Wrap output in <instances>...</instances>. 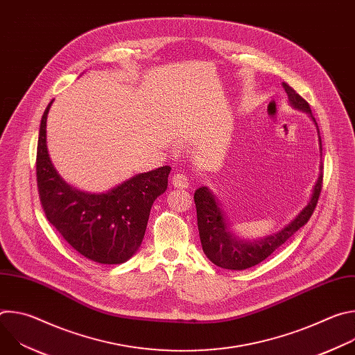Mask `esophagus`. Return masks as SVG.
<instances>
[{
	"instance_id": "esophagus-1",
	"label": "esophagus",
	"mask_w": 355,
	"mask_h": 355,
	"mask_svg": "<svg viewBox=\"0 0 355 355\" xmlns=\"http://www.w3.org/2000/svg\"><path fill=\"white\" fill-rule=\"evenodd\" d=\"M173 185L175 188H188L189 187V177L184 173H177L173 175Z\"/></svg>"
}]
</instances>
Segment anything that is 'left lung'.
Here are the masks:
<instances>
[{
	"label": "left lung",
	"mask_w": 355,
	"mask_h": 355,
	"mask_svg": "<svg viewBox=\"0 0 355 355\" xmlns=\"http://www.w3.org/2000/svg\"><path fill=\"white\" fill-rule=\"evenodd\" d=\"M282 85L288 94L289 103L295 108L306 111L312 115L308 101L303 99L289 84L282 83ZM322 185L323 166H320V174L313 188V193L308 207L303 208L302 212L281 232L256 241L237 240L229 232L223 212L219 208L218 202L215 200L211 191L207 187L198 188L193 193V200L196 207L198 230L202 243V250H204L207 257L220 268L245 270L260 264L268 256H271L277 248H279L286 240H289L303 225L308 223L318 205Z\"/></svg>",
	"instance_id": "8db88e82"
}]
</instances>
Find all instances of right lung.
I'll list each match as a JSON object with an SVG mask.
<instances>
[{"mask_svg": "<svg viewBox=\"0 0 355 355\" xmlns=\"http://www.w3.org/2000/svg\"><path fill=\"white\" fill-rule=\"evenodd\" d=\"M52 103L40 121L36 151V181L43 212L81 256L99 264H122L140 247L151 205L167 189L171 167L137 174L105 193H87L70 187L47 153L46 119Z\"/></svg>", "mask_w": 355, "mask_h": 355, "instance_id": "1", "label": "right lung"}]
</instances>
